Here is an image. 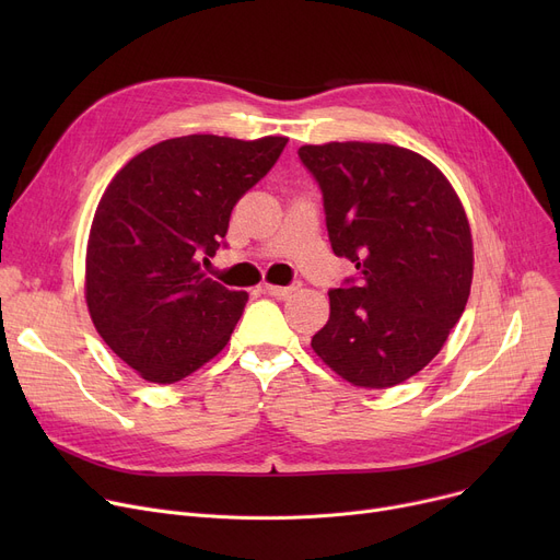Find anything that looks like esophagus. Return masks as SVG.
<instances>
[{"label":"esophagus","instance_id":"esophagus-1","mask_svg":"<svg viewBox=\"0 0 560 560\" xmlns=\"http://www.w3.org/2000/svg\"><path fill=\"white\" fill-rule=\"evenodd\" d=\"M295 290H298V285H272V283H262V285H260V292H262V295L279 298V300L288 298L290 292H295Z\"/></svg>","mask_w":560,"mask_h":560}]
</instances>
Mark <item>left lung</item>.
<instances>
[{
    "mask_svg": "<svg viewBox=\"0 0 560 560\" xmlns=\"http://www.w3.org/2000/svg\"><path fill=\"white\" fill-rule=\"evenodd\" d=\"M325 197L336 256L359 283L329 292L311 347L357 388H393L429 365L460 319L475 272L463 203L429 159L388 142L300 147Z\"/></svg>",
    "mask_w": 560,
    "mask_h": 560,
    "instance_id": "8db88e82",
    "label": "left lung"
}]
</instances>
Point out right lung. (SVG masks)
Segmentation results:
<instances>
[{
    "mask_svg": "<svg viewBox=\"0 0 560 560\" xmlns=\"http://www.w3.org/2000/svg\"><path fill=\"white\" fill-rule=\"evenodd\" d=\"M285 136L170 138L106 186L85 247V304L102 340L152 384H176L226 347L249 300L206 277L238 199ZM206 260V258H203Z\"/></svg>",
    "mask_w": 560,
    "mask_h": 560,
    "instance_id": "add662e5",
    "label": "right lung"
}]
</instances>
